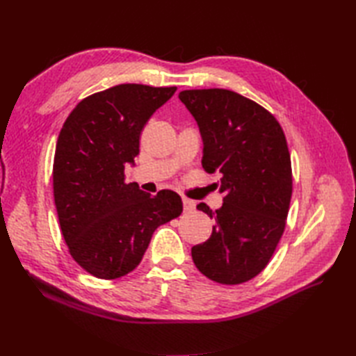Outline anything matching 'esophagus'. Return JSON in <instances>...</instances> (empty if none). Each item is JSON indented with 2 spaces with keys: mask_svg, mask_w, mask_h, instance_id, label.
Masks as SVG:
<instances>
[{
  "mask_svg": "<svg viewBox=\"0 0 356 356\" xmlns=\"http://www.w3.org/2000/svg\"><path fill=\"white\" fill-rule=\"evenodd\" d=\"M182 202H184V208H185V211H193V209L195 208V203H194L191 199L182 197Z\"/></svg>",
  "mask_w": 356,
  "mask_h": 356,
  "instance_id": "34e87169",
  "label": "esophagus"
}]
</instances>
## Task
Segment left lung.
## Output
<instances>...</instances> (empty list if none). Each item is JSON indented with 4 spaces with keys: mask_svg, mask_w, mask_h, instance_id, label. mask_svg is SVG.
Wrapping results in <instances>:
<instances>
[{
    "mask_svg": "<svg viewBox=\"0 0 356 356\" xmlns=\"http://www.w3.org/2000/svg\"><path fill=\"white\" fill-rule=\"evenodd\" d=\"M179 99L199 125L203 170L222 174L223 205H197L216 225L207 241L193 246V261L213 282L245 283L266 268L289 213L292 168L283 128L231 90H184Z\"/></svg>",
    "mask_w": 356,
    "mask_h": 356,
    "instance_id": "1",
    "label": "left lung"
}]
</instances>
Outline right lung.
<instances>
[{"mask_svg":"<svg viewBox=\"0 0 356 356\" xmlns=\"http://www.w3.org/2000/svg\"><path fill=\"white\" fill-rule=\"evenodd\" d=\"M176 87L120 84L82 99L65 119L53 161V195L69 251L82 269L115 280L138 268L157 226L182 214L177 193L125 182L140 131Z\"/></svg>","mask_w":356,"mask_h":356,"instance_id":"add662e5","label":"right lung"}]
</instances>
